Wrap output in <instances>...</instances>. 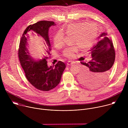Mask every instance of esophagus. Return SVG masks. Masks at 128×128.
Here are the masks:
<instances>
[{
	"label": "esophagus",
	"mask_w": 128,
	"mask_h": 128,
	"mask_svg": "<svg viewBox=\"0 0 128 128\" xmlns=\"http://www.w3.org/2000/svg\"><path fill=\"white\" fill-rule=\"evenodd\" d=\"M72 64H74V62H72V61H68V63H67V66H70V65H72Z\"/></svg>",
	"instance_id": "34e87169"
}]
</instances>
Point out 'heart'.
<instances>
[{"label":"heart","mask_w":128,"mask_h":128,"mask_svg":"<svg viewBox=\"0 0 128 128\" xmlns=\"http://www.w3.org/2000/svg\"><path fill=\"white\" fill-rule=\"evenodd\" d=\"M64 32L68 36L72 35V42L74 44L65 48L63 54L67 58L72 59L75 57L80 46L86 49L94 44L99 33V28L94 23L80 22L69 25L54 34V43L56 47L60 48L64 44Z\"/></svg>","instance_id":"obj_1"}]
</instances>
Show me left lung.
Segmentation results:
<instances>
[{"label": "left lung", "instance_id": "8db88e82", "mask_svg": "<svg viewBox=\"0 0 128 128\" xmlns=\"http://www.w3.org/2000/svg\"><path fill=\"white\" fill-rule=\"evenodd\" d=\"M107 33L99 36L97 44L90 50L92 59L88 63L81 62L84 66L79 76L80 82L89 88H95L104 82L108 78L115 60V50Z\"/></svg>", "mask_w": 128, "mask_h": 128}]
</instances>
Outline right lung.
Wrapping results in <instances>:
<instances>
[{
  "mask_svg": "<svg viewBox=\"0 0 128 128\" xmlns=\"http://www.w3.org/2000/svg\"><path fill=\"white\" fill-rule=\"evenodd\" d=\"M54 25L52 21H40L28 26L21 37L18 50L19 61L27 80L36 88L46 92L58 86L66 65L64 63L59 61L54 66L50 67L47 64L48 57L44 56L38 61L34 59L28 52L26 46L27 39L25 35L32 30L41 36L44 39L48 47L46 52L48 55H50V52L51 46L48 32L49 28Z\"/></svg>",
  "mask_w": 128,
  "mask_h": 128,
  "instance_id": "right-lung-1",
  "label": "right lung"
}]
</instances>
